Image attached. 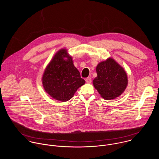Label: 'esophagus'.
Listing matches in <instances>:
<instances>
[{"label": "esophagus", "instance_id": "34e87169", "mask_svg": "<svg viewBox=\"0 0 159 159\" xmlns=\"http://www.w3.org/2000/svg\"><path fill=\"white\" fill-rule=\"evenodd\" d=\"M85 82H87V83H90L92 82V79H91V77H87V78H86L85 79Z\"/></svg>", "mask_w": 159, "mask_h": 159}]
</instances>
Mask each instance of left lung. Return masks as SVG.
Instances as JSON below:
<instances>
[{"instance_id": "8db88e82", "label": "left lung", "mask_w": 159, "mask_h": 159, "mask_svg": "<svg viewBox=\"0 0 159 159\" xmlns=\"http://www.w3.org/2000/svg\"><path fill=\"white\" fill-rule=\"evenodd\" d=\"M96 72L98 76L94 79L93 84L104 99H115L125 91L128 84L126 73L112 58L99 63Z\"/></svg>"}]
</instances>
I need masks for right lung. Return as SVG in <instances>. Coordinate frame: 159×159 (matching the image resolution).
<instances>
[{"instance_id": "add662e5", "label": "right lung", "mask_w": 159, "mask_h": 159, "mask_svg": "<svg viewBox=\"0 0 159 159\" xmlns=\"http://www.w3.org/2000/svg\"><path fill=\"white\" fill-rule=\"evenodd\" d=\"M42 81L46 92L53 98L62 102L70 100L85 82L74 66L72 57L68 55L65 49L57 52L48 65Z\"/></svg>"}]
</instances>
